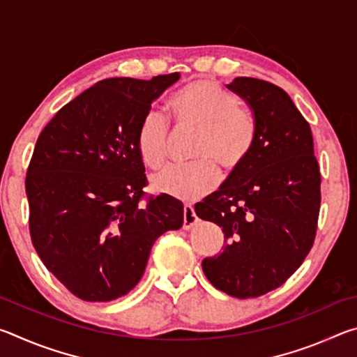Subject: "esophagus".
Masks as SVG:
<instances>
[{
	"label": "esophagus",
	"mask_w": 357,
	"mask_h": 357,
	"mask_svg": "<svg viewBox=\"0 0 357 357\" xmlns=\"http://www.w3.org/2000/svg\"><path fill=\"white\" fill-rule=\"evenodd\" d=\"M197 223V214L190 204H185L184 206V222H183V228L189 229Z\"/></svg>",
	"instance_id": "esophagus-1"
}]
</instances>
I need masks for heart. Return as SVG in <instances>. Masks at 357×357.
<instances>
[{
    "label": "heart",
    "instance_id": "b5f03b06",
    "mask_svg": "<svg viewBox=\"0 0 357 357\" xmlns=\"http://www.w3.org/2000/svg\"><path fill=\"white\" fill-rule=\"evenodd\" d=\"M174 128L197 130L189 167L170 168L151 181L153 189L183 202H195L219 184V166L225 174L245 164L257 138L253 114L241 107V99L220 83L200 78L187 83L168 100ZM170 129L160 113L149 112L137 132V148L143 164L160 170L168 160Z\"/></svg>",
    "mask_w": 357,
    "mask_h": 357
}]
</instances>
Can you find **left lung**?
<instances>
[{
  "instance_id": "1",
  "label": "left lung",
  "mask_w": 357,
  "mask_h": 357,
  "mask_svg": "<svg viewBox=\"0 0 357 357\" xmlns=\"http://www.w3.org/2000/svg\"><path fill=\"white\" fill-rule=\"evenodd\" d=\"M228 88L250 105L257 138L245 164L195 213L222 227L225 245L203 259L204 275L233 298H258L283 285L317 236L321 173L310 124L274 83L238 77Z\"/></svg>"
}]
</instances>
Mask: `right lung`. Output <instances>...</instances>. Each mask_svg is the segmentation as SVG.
<instances>
[{"instance_id":"right-lung-1","label":"right lung","mask_w":357,"mask_h":357,"mask_svg":"<svg viewBox=\"0 0 357 357\" xmlns=\"http://www.w3.org/2000/svg\"><path fill=\"white\" fill-rule=\"evenodd\" d=\"M179 77L100 80L58 110L36 142L25 179L29 234L45 268L78 299L128 294L155 239L183 227V204L143 192L137 148L151 104Z\"/></svg>"}]
</instances>
